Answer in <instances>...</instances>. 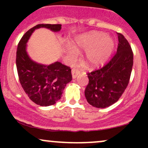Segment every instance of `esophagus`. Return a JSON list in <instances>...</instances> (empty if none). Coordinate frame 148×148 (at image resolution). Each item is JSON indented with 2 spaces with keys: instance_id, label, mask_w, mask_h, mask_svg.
I'll return each instance as SVG.
<instances>
[{
  "instance_id": "34e87169",
  "label": "esophagus",
  "mask_w": 148,
  "mask_h": 148,
  "mask_svg": "<svg viewBox=\"0 0 148 148\" xmlns=\"http://www.w3.org/2000/svg\"><path fill=\"white\" fill-rule=\"evenodd\" d=\"M72 79H74L77 77V76L79 74V72L76 69H72Z\"/></svg>"
}]
</instances>
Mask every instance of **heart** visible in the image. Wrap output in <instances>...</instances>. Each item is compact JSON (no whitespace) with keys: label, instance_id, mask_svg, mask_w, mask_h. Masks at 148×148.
I'll list each match as a JSON object with an SVG mask.
<instances>
[{"label":"heart","instance_id":"obj_1","mask_svg":"<svg viewBox=\"0 0 148 148\" xmlns=\"http://www.w3.org/2000/svg\"><path fill=\"white\" fill-rule=\"evenodd\" d=\"M75 45L78 51H86L85 60L90 68H97L106 63L115 49L113 39L106 33L97 31L78 37ZM70 55L74 57L76 52L71 50Z\"/></svg>","mask_w":148,"mask_h":148}]
</instances>
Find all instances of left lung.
<instances>
[{"label":"left lung","instance_id":"8db88e82","mask_svg":"<svg viewBox=\"0 0 148 148\" xmlns=\"http://www.w3.org/2000/svg\"><path fill=\"white\" fill-rule=\"evenodd\" d=\"M117 34L119 43L116 54L102 68L88 74L89 83L85 96L88 102L96 108H106L116 102L130 81L133 52L126 38Z\"/></svg>","mask_w":148,"mask_h":148}]
</instances>
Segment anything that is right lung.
<instances>
[{
	"label": "right lung",
	"mask_w": 148,
	"mask_h": 148,
	"mask_svg": "<svg viewBox=\"0 0 148 148\" xmlns=\"http://www.w3.org/2000/svg\"><path fill=\"white\" fill-rule=\"evenodd\" d=\"M40 28L59 32L61 25L38 24L28 30L18 42L16 64L20 84L28 97L37 105L49 106L60 99L63 90L72 81V76L70 67L60 62L43 64L30 58L26 44L33 32Z\"/></svg>",
	"instance_id": "obj_1"
}]
</instances>
